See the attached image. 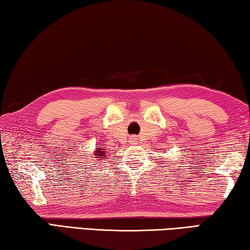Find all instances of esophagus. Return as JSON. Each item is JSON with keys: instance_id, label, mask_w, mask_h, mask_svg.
<instances>
[{"instance_id": "esophagus-1", "label": "esophagus", "mask_w": 250, "mask_h": 250, "mask_svg": "<svg viewBox=\"0 0 250 250\" xmlns=\"http://www.w3.org/2000/svg\"><path fill=\"white\" fill-rule=\"evenodd\" d=\"M130 142H132V144H136V142H137L136 136H132V137H130Z\"/></svg>"}]
</instances>
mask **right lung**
<instances>
[{
  "label": "right lung",
  "instance_id": "right-lung-1",
  "mask_svg": "<svg viewBox=\"0 0 250 250\" xmlns=\"http://www.w3.org/2000/svg\"><path fill=\"white\" fill-rule=\"evenodd\" d=\"M105 155V149H102V148H98L97 150H95V154H94V156H97L98 158H101V161H103L102 158H104L103 156Z\"/></svg>",
  "mask_w": 250,
  "mask_h": 250
}]
</instances>
